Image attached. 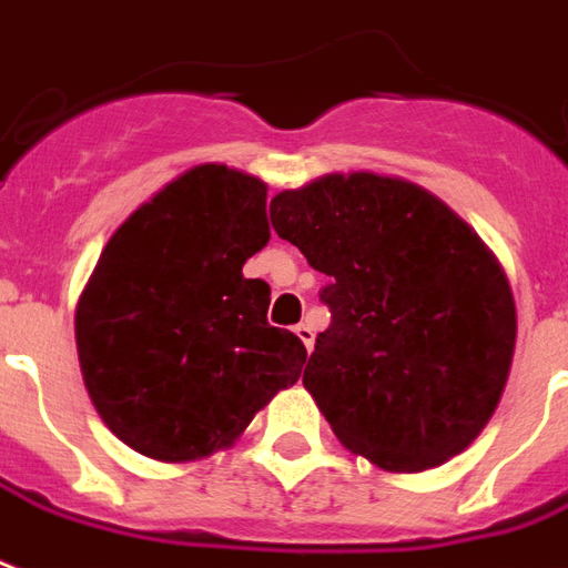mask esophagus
<instances>
[{
	"instance_id": "obj_1",
	"label": "esophagus",
	"mask_w": 568,
	"mask_h": 568,
	"mask_svg": "<svg viewBox=\"0 0 568 568\" xmlns=\"http://www.w3.org/2000/svg\"><path fill=\"white\" fill-rule=\"evenodd\" d=\"M294 333L301 336V342L306 345V352H313V345H315V331H313V324L310 322H301L297 327H294Z\"/></svg>"
}]
</instances>
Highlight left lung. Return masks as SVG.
Listing matches in <instances>:
<instances>
[{
	"mask_svg": "<svg viewBox=\"0 0 568 568\" xmlns=\"http://www.w3.org/2000/svg\"><path fill=\"white\" fill-rule=\"evenodd\" d=\"M276 235L331 276L303 387L372 465L419 474L474 444L504 396L515 301L504 267L438 196L372 172L271 199Z\"/></svg>",
	"mask_w": 568,
	"mask_h": 568,
	"instance_id": "1",
	"label": "left lung"
}]
</instances>
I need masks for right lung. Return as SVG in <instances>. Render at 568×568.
<instances>
[{
	"label": "right lung",
	"mask_w": 568,
	"mask_h": 568,
	"mask_svg": "<svg viewBox=\"0 0 568 568\" xmlns=\"http://www.w3.org/2000/svg\"><path fill=\"white\" fill-rule=\"evenodd\" d=\"M267 184L223 163L169 181L115 229L77 303L85 389L119 440L158 462L232 447L306 348L267 324L244 262L271 241Z\"/></svg>",
	"instance_id": "1"
}]
</instances>
